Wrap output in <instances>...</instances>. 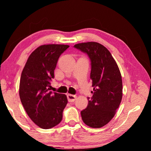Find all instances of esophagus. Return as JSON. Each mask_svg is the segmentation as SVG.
Listing matches in <instances>:
<instances>
[{
  "mask_svg": "<svg viewBox=\"0 0 151 151\" xmlns=\"http://www.w3.org/2000/svg\"><path fill=\"white\" fill-rule=\"evenodd\" d=\"M67 99H68V102H70V103H72V102H74L76 100V96L75 95H73V94H67Z\"/></svg>",
  "mask_w": 151,
  "mask_h": 151,
  "instance_id": "obj_1",
  "label": "esophagus"
}]
</instances>
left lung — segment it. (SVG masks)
Returning <instances> with one entry per match:
<instances>
[{
  "label": "left lung",
  "mask_w": 151,
  "mask_h": 151,
  "mask_svg": "<svg viewBox=\"0 0 151 151\" xmlns=\"http://www.w3.org/2000/svg\"><path fill=\"white\" fill-rule=\"evenodd\" d=\"M74 47L86 53L90 58L91 78L94 87L87 107L81 112L82 119L88 126L98 129L111 121L121 104V72L111 52L103 45L88 42L78 43Z\"/></svg>",
  "instance_id": "8db88e82"
}]
</instances>
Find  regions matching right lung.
<instances>
[{
    "mask_svg": "<svg viewBox=\"0 0 151 151\" xmlns=\"http://www.w3.org/2000/svg\"><path fill=\"white\" fill-rule=\"evenodd\" d=\"M68 47L40 46L29 56L20 76L19 95L22 106L30 119L43 129L60 123L68 103L65 94L52 93L49 87L58 58Z\"/></svg>",
    "mask_w": 151,
    "mask_h": 151,
    "instance_id": "1",
    "label": "right lung"
}]
</instances>
